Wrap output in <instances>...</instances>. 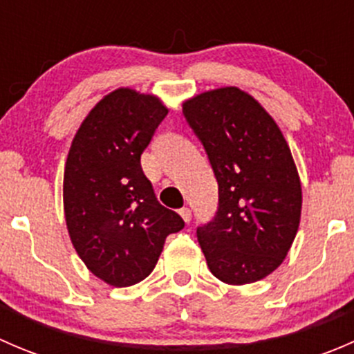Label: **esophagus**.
I'll return each mask as SVG.
<instances>
[{
    "instance_id": "34e87169",
    "label": "esophagus",
    "mask_w": 354,
    "mask_h": 354,
    "mask_svg": "<svg viewBox=\"0 0 354 354\" xmlns=\"http://www.w3.org/2000/svg\"><path fill=\"white\" fill-rule=\"evenodd\" d=\"M180 216L183 217L185 223L188 224V223H190V221H192V210L188 209V207H183V209H180Z\"/></svg>"
}]
</instances>
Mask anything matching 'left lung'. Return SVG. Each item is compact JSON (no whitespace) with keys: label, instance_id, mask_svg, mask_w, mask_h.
<instances>
[{"label":"left lung","instance_id":"left-lung-1","mask_svg":"<svg viewBox=\"0 0 354 354\" xmlns=\"http://www.w3.org/2000/svg\"><path fill=\"white\" fill-rule=\"evenodd\" d=\"M183 114L219 185L216 217L197 230L210 272L226 284L255 283L286 259L301 217V181L283 131L238 87L202 92Z\"/></svg>","mask_w":354,"mask_h":354}]
</instances>
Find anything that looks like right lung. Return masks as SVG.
<instances>
[{
  "instance_id": "obj_1",
  "label": "right lung",
  "mask_w": 354,
  "mask_h": 354,
  "mask_svg": "<svg viewBox=\"0 0 354 354\" xmlns=\"http://www.w3.org/2000/svg\"><path fill=\"white\" fill-rule=\"evenodd\" d=\"M167 108L154 94L120 87L82 121L68 152L63 207L68 234L87 269L114 288L154 270L167 234L183 230L157 202L140 156Z\"/></svg>"
}]
</instances>
